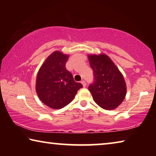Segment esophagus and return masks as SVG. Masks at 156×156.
I'll list each match as a JSON object with an SVG mask.
<instances>
[{"mask_svg": "<svg viewBox=\"0 0 156 156\" xmlns=\"http://www.w3.org/2000/svg\"><path fill=\"white\" fill-rule=\"evenodd\" d=\"M80 83H81L82 84H83V86L84 87H86V83H85V81H84V80H82V81L80 82Z\"/></svg>", "mask_w": 156, "mask_h": 156, "instance_id": "obj_1", "label": "esophagus"}]
</instances>
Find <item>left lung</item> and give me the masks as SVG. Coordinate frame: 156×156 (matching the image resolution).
I'll use <instances>...</instances> for the list:
<instances>
[{"mask_svg":"<svg viewBox=\"0 0 156 156\" xmlns=\"http://www.w3.org/2000/svg\"><path fill=\"white\" fill-rule=\"evenodd\" d=\"M87 56L94 76V82L89 85V90L95 102L105 110L116 109L126 94L123 75L107 55L88 54Z\"/></svg>","mask_w":156,"mask_h":156,"instance_id":"1","label":"left lung"}]
</instances>
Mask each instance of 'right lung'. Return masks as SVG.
Here are the masks:
<instances>
[{
	"instance_id": "obj_1",
	"label": "right lung",
	"mask_w": 156,
	"mask_h": 156,
	"mask_svg": "<svg viewBox=\"0 0 156 156\" xmlns=\"http://www.w3.org/2000/svg\"><path fill=\"white\" fill-rule=\"evenodd\" d=\"M69 55L55 51L44 60L37 73L36 91L42 102L54 109L65 107L72 101L83 84L76 83L66 69Z\"/></svg>"
}]
</instances>
